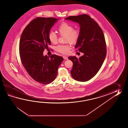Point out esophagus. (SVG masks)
Returning <instances> with one entry per match:
<instances>
[{"instance_id":"34e87169","label":"esophagus","mask_w":128,"mask_h":128,"mask_svg":"<svg viewBox=\"0 0 128 128\" xmlns=\"http://www.w3.org/2000/svg\"><path fill=\"white\" fill-rule=\"evenodd\" d=\"M63 58L64 60H68V57H67V56H63Z\"/></svg>"}]
</instances>
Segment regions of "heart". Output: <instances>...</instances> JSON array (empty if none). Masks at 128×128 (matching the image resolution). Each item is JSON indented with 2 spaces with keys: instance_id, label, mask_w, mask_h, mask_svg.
<instances>
[{
  "instance_id": "1",
  "label": "heart",
  "mask_w": 128,
  "mask_h": 128,
  "mask_svg": "<svg viewBox=\"0 0 128 128\" xmlns=\"http://www.w3.org/2000/svg\"><path fill=\"white\" fill-rule=\"evenodd\" d=\"M58 30L60 35L65 36V42L75 44L79 40L80 31L77 29H74L73 26L67 22L62 23L58 28ZM48 38L52 44H55L57 42V35L53 32H49ZM70 48V46L69 44L60 45L57 46L56 50L58 52L61 54H67Z\"/></svg>"
}]
</instances>
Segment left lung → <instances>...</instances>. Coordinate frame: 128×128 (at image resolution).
Returning a JSON list of instances; mask_svg holds the SVG:
<instances>
[{"instance_id":"left-lung-1","label":"left lung","mask_w":128,"mask_h":128,"mask_svg":"<svg viewBox=\"0 0 128 128\" xmlns=\"http://www.w3.org/2000/svg\"><path fill=\"white\" fill-rule=\"evenodd\" d=\"M65 19L80 25V38L75 48L84 54L79 58L68 57L73 63L71 74L77 81L87 82L98 72L106 56L104 33L98 24L87 14L70 16Z\"/></svg>"}]
</instances>
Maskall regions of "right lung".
<instances>
[{"instance_id": "obj_1", "label": "right lung", "mask_w": 128, "mask_h": 128, "mask_svg": "<svg viewBox=\"0 0 128 128\" xmlns=\"http://www.w3.org/2000/svg\"><path fill=\"white\" fill-rule=\"evenodd\" d=\"M58 19L38 17L32 20L22 33L19 52L22 64L34 80L42 84H48L54 80L58 69L64 58L52 54L44 56V49L51 42L48 35L51 28Z\"/></svg>"}]
</instances>
